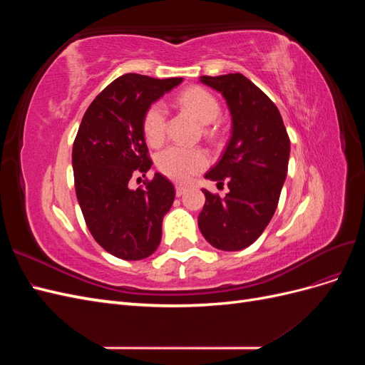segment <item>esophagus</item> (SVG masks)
<instances>
[{
  "label": "esophagus",
  "mask_w": 365,
  "mask_h": 365,
  "mask_svg": "<svg viewBox=\"0 0 365 365\" xmlns=\"http://www.w3.org/2000/svg\"><path fill=\"white\" fill-rule=\"evenodd\" d=\"M185 190H187V187L176 185V196H182L185 193Z\"/></svg>",
  "instance_id": "obj_1"
}]
</instances>
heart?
<instances>
[{"mask_svg": "<svg viewBox=\"0 0 365 365\" xmlns=\"http://www.w3.org/2000/svg\"><path fill=\"white\" fill-rule=\"evenodd\" d=\"M180 103L201 121L210 125L219 117L220 106L216 98L202 88H189L180 96ZM165 108L163 103L152 105L143 120V132L150 145H160L165 135ZM163 173L176 181H187L192 175L207 165V155L202 149L173 145L164 149L158 157Z\"/></svg>", "mask_w": 365, "mask_h": 365, "instance_id": "obj_1", "label": "heart"}]
</instances>
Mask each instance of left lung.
I'll return each instance as SVG.
<instances>
[{"mask_svg":"<svg viewBox=\"0 0 365 365\" xmlns=\"http://www.w3.org/2000/svg\"><path fill=\"white\" fill-rule=\"evenodd\" d=\"M200 82L225 98L231 137L210 181L224 184V200L202 189L205 204L197 225L210 245L239 251L259 239L279 204L288 173L291 143L282 115L271 98L240 73L201 76Z\"/></svg>","mask_w":365,"mask_h":365,"instance_id":"8db88e82","label":"left lung"}]
</instances>
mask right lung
<instances>
[{"mask_svg":"<svg viewBox=\"0 0 365 365\" xmlns=\"http://www.w3.org/2000/svg\"><path fill=\"white\" fill-rule=\"evenodd\" d=\"M182 77L153 79L128 73L98 94L82 118L73 145L77 201L88 230L105 251L123 260H141L157 251L163 219L175 187L160 172L145 189L129 180L150 169L143 120Z\"/></svg>","mask_w":365,"mask_h":365,"instance_id":"obj_1","label":"right lung"}]
</instances>
